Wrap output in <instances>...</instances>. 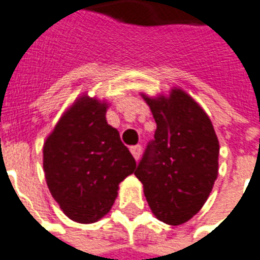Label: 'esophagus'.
Returning a JSON list of instances; mask_svg holds the SVG:
<instances>
[{"label": "esophagus", "instance_id": "obj_1", "mask_svg": "<svg viewBox=\"0 0 260 260\" xmlns=\"http://www.w3.org/2000/svg\"><path fill=\"white\" fill-rule=\"evenodd\" d=\"M130 151H132V154H133L134 158H136V160H139L141 155V146H132V147H130Z\"/></svg>", "mask_w": 260, "mask_h": 260}]
</instances>
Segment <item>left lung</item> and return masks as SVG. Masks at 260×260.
I'll return each instance as SVG.
<instances>
[{"instance_id":"1","label":"left lung","mask_w":260,"mask_h":260,"mask_svg":"<svg viewBox=\"0 0 260 260\" xmlns=\"http://www.w3.org/2000/svg\"><path fill=\"white\" fill-rule=\"evenodd\" d=\"M157 123L154 140L136 170L155 218L182 225L202 208L218 177L219 141L208 114L180 87L141 93Z\"/></svg>"}]
</instances>
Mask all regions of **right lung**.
I'll use <instances>...</instances> for the list:
<instances>
[{
  "mask_svg": "<svg viewBox=\"0 0 260 260\" xmlns=\"http://www.w3.org/2000/svg\"><path fill=\"white\" fill-rule=\"evenodd\" d=\"M106 100L86 93L68 107L44 143V171L53 200L69 219L98 222L109 214L119 184L136 160L107 124Z\"/></svg>",
  "mask_w": 260,
  "mask_h": 260,
  "instance_id": "add662e5",
  "label": "right lung"
}]
</instances>
